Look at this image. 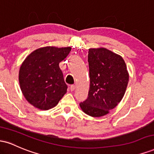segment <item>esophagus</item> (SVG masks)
I'll list each match as a JSON object with an SVG mask.
<instances>
[{"instance_id":"34e87169","label":"esophagus","mask_w":154,"mask_h":154,"mask_svg":"<svg viewBox=\"0 0 154 154\" xmlns=\"http://www.w3.org/2000/svg\"><path fill=\"white\" fill-rule=\"evenodd\" d=\"M75 89H76V85H72L70 86V90H71V91H74Z\"/></svg>"}]
</instances>
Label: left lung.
<instances>
[{
	"instance_id": "obj_1",
	"label": "left lung",
	"mask_w": 154,
	"mask_h": 154,
	"mask_svg": "<svg viewBox=\"0 0 154 154\" xmlns=\"http://www.w3.org/2000/svg\"><path fill=\"white\" fill-rule=\"evenodd\" d=\"M88 63V97L79 106L88 115L100 117L109 114L122 99L129 73L122 57L105 48H89Z\"/></svg>"
}]
</instances>
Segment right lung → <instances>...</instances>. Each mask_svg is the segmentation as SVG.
Segmentation results:
<instances>
[{
    "label": "right lung",
    "mask_w": 154,
    "mask_h": 154,
    "mask_svg": "<svg viewBox=\"0 0 154 154\" xmlns=\"http://www.w3.org/2000/svg\"><path fill=\"white\" fill-rule=\"evenodd\" d=\"M71 47L45 46L36 49L24 60L19 82L24 98L40 110L56 106L66 93L59 63L68 56Z\"/></svg>",
    "instance_id": "1"
}]
</instances>
